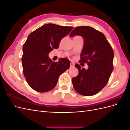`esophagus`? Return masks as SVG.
Returning a JSON list of instances; mask_svg holds the SVG:
<instances>
[{
  "label": "esophagus",
  "mask_w": 130,
  "mask_h": 130,
  "mask_svg": "<svg viewBox=\"0 0 130 130\" xmlns=\"http://www.w3.org/2000/svg\"><path fill=\"white\" fill-rule=\"evenodd\" d=\"M74 67V64L73 63H70V68H73Z\"/></svg>",
  "instance_id": "1"
}]
</instances>
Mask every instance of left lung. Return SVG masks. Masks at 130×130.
Masks as SVG:
<instances>
[{
	"label": "left lung",
	"instance_id": "1",
	"mask_svg": "<svg viewBox=\"0 0 130 130\" xmlns=\"http://www.w3.org/2000/svg\"><path fill=\"white\" fill-rule=\"evenodd\" d=\"M79 35L84 38V44L79 62L89 66L87 69L75 64L78 74L72 82L76 91L84 96L99 93L107 84L113 69L114 52L105 35L90 26H77L69 36Z\"/></svg>",
	"mask_w": 130,
	"mask_h": 130
}]
</instances>
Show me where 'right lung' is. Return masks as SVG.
<instances>
[{
    "label": "right lung",
    "instance_id": "obj_1",
    "mask_svg": "<svg viewBox=\"0 0 130 130\" xmlns=\"http://www.w3.org/2000/svg\"><path fill=\"white\" fill-rule=\"evenodd\" d=\"M72 26L46 24L30 34L23 46V74L27 84L38 92H47L55 87L60 75L70 67L67 58L54 62L48 54L58 49L62 38L72 30Z\"/></svg>",
    "mask_w": 130,
    "mask_h": 130
}]
</instances>
